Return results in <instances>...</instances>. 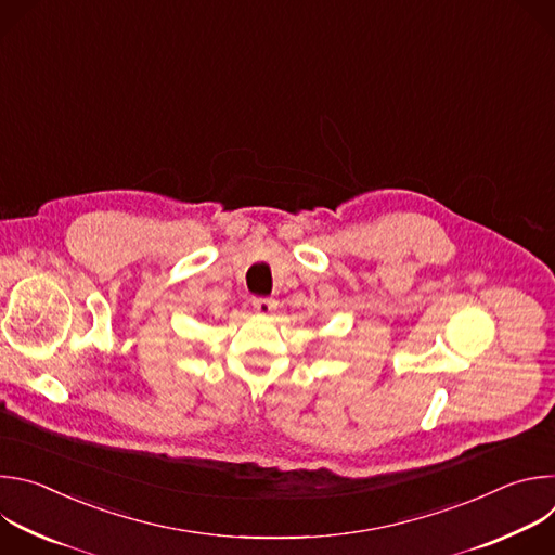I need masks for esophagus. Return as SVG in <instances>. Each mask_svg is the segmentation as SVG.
<instances>
[{
	"instance_id": "esophagus-1",
	"label": "esophagus",
	"mask_w": 555,
	"mask_h": 555,
	"mask_svg": "<svg viewBox=\"0 0 555 555\" xmlns=\"http://www.w3.org/2000/svg\"><path fill=\"white\" fill-rule=\"evenodd\" d=\"M253 307H255L257 313L268 315V313H272L276 309V300L266 298V296H257V298H253Z\"/></svg>"
}]
</instances>
